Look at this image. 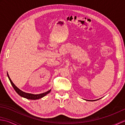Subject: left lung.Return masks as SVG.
Masks as SVG:
<instances>
[{"label":"left lung","instance_id":"1","mask_svg":"<svg viewBox=\"0 0 125 125\" xmlns=\"http://www.w3.org/2000/svg\"><path fill=\"white\" fill-rule=\"evenodd\" d=\"M98 100V99H97V100H86L90 101V102H91H91H93V101H95V100Z\"/></svg>","mask_w":125,"mask_h":125}]
</instances>
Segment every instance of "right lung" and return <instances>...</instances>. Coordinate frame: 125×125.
<instances>
[{"mask_svg": "<svg viewBox=\"0 0 125 125\" xmlns=\"http://www.w3.org/2000/svg\"><path fill=\"white\" fill-rule=\"evenodd\" d=\"M7 76H8V78H9V80L10 82V84H11L13 87L14 88V89L15 90V91H16V92H17L19 95H20L21 97L26 98V99H31V100H36V99H40V98H43V97H44L45 95H46L47 94H48L49 93L50 91H51V89H50V90H48V91L46 92L42 93V94H29V93H26L25 92H23V91H21V90L19 89L18 87L16 86L13 83L12 81H11V79H10L8 73H7Z\"/></svg>", "mask_w": 125, "mask_h": 125, "instance_id": "obj_1", "label": "right lung"}]
</instances>
